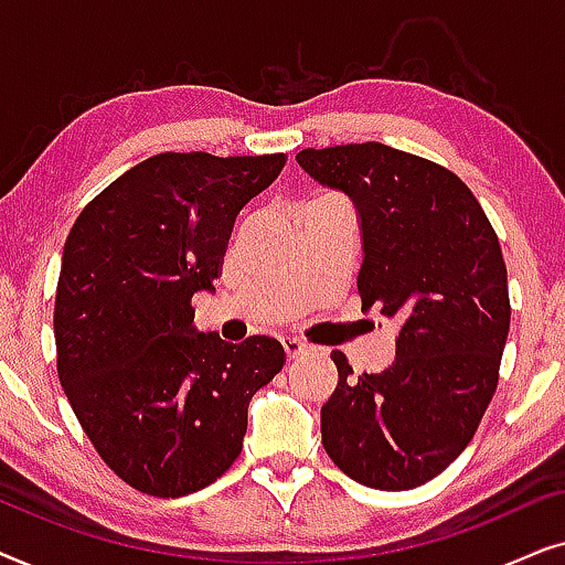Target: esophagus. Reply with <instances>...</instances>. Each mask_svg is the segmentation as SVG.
<instances>
[{"instance_id":"1","label":"esophagus","mask_w":565,"mask_h":565,"mask_svg":"<svg viewBox=\"0 0 565 565\" xmlns=\"http://www.w3.org/2000/svg\"><path fill=\"white\" fill-rule=\"evenodd\" d=\"M282 350H285V354H288L290 360H296V358H300V354L308 350V344H303L296 337H285L282 339Z\"/></svg>"}]
</instances>
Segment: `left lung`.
Here are the masks:
<instances>
[{
	"label": "left lung",
	"instance_id": "1",
	"mask_svg": "<svg viewBox=\"0 0 565 565\" xmlns=\"http://www.w3.org/2000/svg\"><path fill=\"white\" fill-rule=\"evenodd\" d=\"M300 169L344 192L362 242V311L398 323L396 358L339 383L321 406L329 458L362 486L406 491L443 473L473 439L509 334L507 265L460 177L385 143L303 149Z\"/></svg>",
	"mask_w": 565,
	"mask_h": 565
}]
</instances>
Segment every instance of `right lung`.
<instances>
[{
  "mask_svg": "<svg viewBox=\"0 0 565 565\" xmlns=\"http://www.w3.org/2000/svg\"><path fill=\"white\" fill-rule=\"evenodd\" d=\"M285 153H157L99 192L68 231L53 311L58 377L82 429L134 489L177 499L238 458L249 401L282 344L195 327L242 207Z\"/></svg>",
  "mask_w": 565,
  "mask_h": 565,
  "instance_id": "obj_1",
  "label": "right lung"
}]
</instances>
